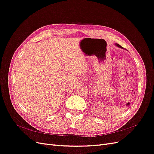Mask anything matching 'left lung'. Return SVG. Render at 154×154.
Here are the masks:
<instances>
[{"label":"left lung","mask_w":154,"mask_h":154,"mask_svg":"<svg viewBox=\"0 0 154 154\" xmlns=\"http://www.w3.org/2000/svg\"><path fill=\"white\" fill-rule=\"evenodd\" d=\"M115 45L117 46V47H118V48H122V49H123L122 46H121L119 44H115Z\"/></svg>","instance_id":"left-lung-1"}]
</instances>
